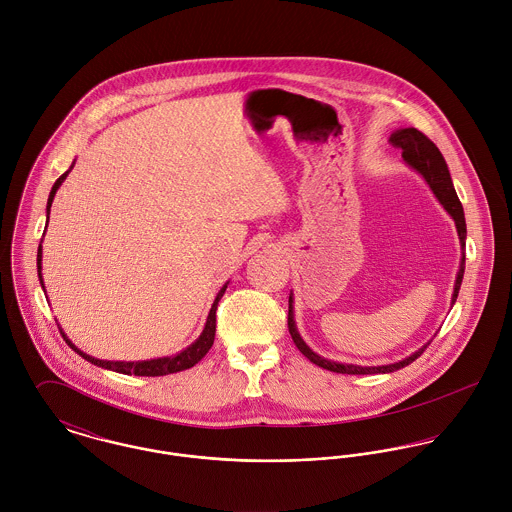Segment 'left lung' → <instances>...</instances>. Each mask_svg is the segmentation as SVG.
I'll use <instances>...</instances> for the list:
<instances>
[{"instance_id": "1", "label": "left lung", "mask_w": 512, "mask_h": 512, "mask_svg": "<svg viewBox=\"0 0 512 512\" xmlns=\"http://www.w3.org/2000/svg\"><path fill=\"white\" fill-rule=\"evenodd\" d=\"M390 144L394 147H400L402 149V157L404 161L414 167L430 185V189L434 191V195L438 197L439 203L443 205V209L449 213V217L455 220V228H457V236H459V242H461V250L465 248V236H467V226H465V215H463V207L457 199V193L453 189V183H451V175H449V169H447V163L441 155L436 144L424 136L420 130L416 128H402V130H396L390 140ZM463 272H465V254L461 256V264H459V272H457V278H455V286H453V295H451V303H455L457 299V293L461 288V280H463ZM293 297L290 295V309H288V327H290V335H292L293 343L295 347L313 363V365L321 366V368H327L331 372H341V374H384V372H394L398 368H404V366L414 363L422 353L424 349L430 345H424L422 349H418L414 355L398 361V363H392V365L382 366H359V365H347V363H335V361H329V359H323L319 357L317 353H313L305 341L301 339V335L297 333V327H295V319H293Z\"/></svg>"}]
</instances>
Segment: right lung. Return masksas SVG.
Segmentation results:
<instances>
[{
	"instance_id": "add662e5",
	"label": "right lung",
	"mask_w": 512,
	"mask_h": 512,
	"mask_svg": "<svg viewBox=\"0 0 512 512\" xmlns=\"http://www.w3.org/2000/svg\"><path fill=\"white\" fill-rule=\"evenodd\" d=\"M71 169H73V165H71ZM71 169H69V171H71ZM69 171L63 173V175L55 181V185H53V189H51V195H49V201H47V222H49V213H51V205H53L55 193H57V189L63 185V181L67 179ZM41 258H43V248H41V244H39V250H37V272H39V282H41V286H43ZM226 286H228V282L220 288V292L217 293V297H215V301H213V307H211V311H209V317H207V323H205V329H203L201 337H199L193 345H189L185 351H181V353H177V355H173V357L151 359V361H138V363L100 361V359H94V357L82 353L80 349H76L73 343H71V339H69L63 331H61V333H63L65 341L69 343V347L73 349L74 353H78L84 361H88V363H92V365L102 366V368H108V370H114V372H120V374H136V376H165V374H173V372L187 370V368L197 365V363L209 353V349L213 347V343H215V331H217V307H219L220 297L226 292ZM43 290H45V286H43Z\"/></svg>"
}]
</instances>
